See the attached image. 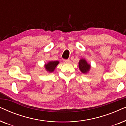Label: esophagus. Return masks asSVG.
Instances as JSON below:
<instances>
[{"mask_svg": "<svg viewBox=\"0 0 126 126\" xmlns=\"http://www.w3.org/2000/svg\"><path fill=\"white\" fill-rule=\"evenodd\" d=\"M65 62L66 63H70V60H65Z\"/></svg>", "mask_w": 126, "mask_h": 126, "instance_id": "obj_1", "label": "esophagus"}]
</instances>
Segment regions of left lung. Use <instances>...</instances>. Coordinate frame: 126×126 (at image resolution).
<instances>
[{
	"instance_id": "1",
	"label": "left lung",
	"mask_w": 126,
	"mask_h": 126,
	"mask_svg": "<svg viewBox=\"0 0 126 126\" xmlns=\"http://www.w3.org/2000/svg\"><path fill=\"white\" fill-rule=\"evenodd\" d=\"M79 69L83 73H86L89 71L91 66L90 65L87 63V62L85 61V60L81 59L79 61Z\"/></svg>"
}]
</instances>
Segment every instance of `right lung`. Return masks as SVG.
<instances>
[{"instance_id": "1", "label": "right lung", "mask_w": 126, "mask_h": 126, "mask_svg": "<svg viewBox=\"0 0 126 126\" xmlns=\"http://www.w3.org/2000/svg\"><path fill=\"white\" fill-rule=\"evenodd\" d=\"M59 62L56 61H50L47 64H45V68L47 70V71L49 72H52L54 71V70L56 68L57 65L58 64Z\"/></svg>"}]
</instances>
